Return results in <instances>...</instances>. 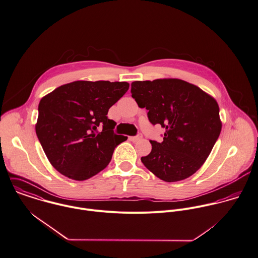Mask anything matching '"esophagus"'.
<instances>
[{"mask_svg": "<svg viewBox=\"0 0 258 258\" xmlns=\"http://www.w3.org/2000/svg\"><path fill=\"white\" fill-rule=\"evenodd\" d=\"M142 138H143V135L142 134H139L138 136H136V137H131L130 138V141H132V142H138V141H140V140H142Z\"/></svg>", "mask_w": 258, "mask_h": 258, "instance_id": "esophagus-1", "label": "esophagus"}]
</instances>
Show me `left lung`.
Instances as JSON below:
<instances>
[{
  "label": "left lung",
  "mask_w": 258,
  "mask_h": 258,
  "mask_svg": "<svg viewBox=\"0 0 258 258\" xmlns=\"http://www.w3.org/2000/svg\"><path fill=\"white\" fill-rule=\"evenodd\" d=\"M132 97L149 110V120L165 128L163 141H150L142 162L158 178L179 181L205 163L220 131L216 101L199 87L178 79L132 83Z\"/></svg>",
  "instance_id": "obj_1"
}]
</instances>
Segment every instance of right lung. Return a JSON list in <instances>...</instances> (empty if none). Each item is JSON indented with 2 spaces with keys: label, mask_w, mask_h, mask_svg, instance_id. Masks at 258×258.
<instances>
[{
  "label": "right lung",
  "mask_w": 258,
  "mask_h": 258,
  "mask_svg": "<svg viewBox=\"0 0 258 258\" xmlns=\"http://www.w3.org/2000/svg\"><path fill=\"white\" fill-rule=\"evenodd\" d=\"M126 82L77 81L53 90L39 103L36 134L52 166L75 180L106 167L127 137L115 135L108 109L128 90Z\"/></svg>",
  "instance_id": "1"
}]
</instances>
